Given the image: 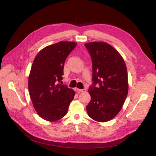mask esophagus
I'll return each mask as SVG.
<instances>
[{
	"label": "esophagus",
	"mask_w": 156,
	"mask_h": 156,
	"mask_svg": "<svg viewBox=\"0 0 156 156\" xmlns=\"http://www.w3.org/2000/svg\"><path fill=\"white\" fill-rule=\"evenodd\" d=\"M77 91L79 92H86V89H78L77 88Z\"/></svg>",
	"instance_id": "34e87169"
}]
</instances>
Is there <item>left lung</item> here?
Returning a JSON list of instances; mask_svg holds the SVG:
<instances>
[{
  "label": "left lung",
  "instance_id": "left-lung-1",
  "mask_svg": "<svg viewBox=\"0 0 156 156\" xmlns=\"http://www.w3.org/2000/svg\"><path fill=\"white\" fill-rule=\"evenodd\" d=\"M92 62L91 96L86 109L88 116L99 122L108 121L121 109L128 95V73L125 61L109 44L103 42L85 44Z\"/></svg>",
  "mask_w": 156,
  "mask_h": 156
}]
</instances>
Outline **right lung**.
Masks as SVG:
<instances>
[{
	"label": "right lung",
	"mask_w": 156,
	"mask_h": 156,
	"mask_svg": "<svg viewBox=\"0 0 156 156\" xmlns=\"http://www.w3.org/2000/svg\"><path fill=\"white\" fill-rule=\"evenodd\" d=\"M74 42H59L42 49L32 64L28 90L33 105L45 120L55 121L68 112L75 91L62 85L66 59L75 48Z\"/></svg>",
	"instance_id": "1"
}]
</instances>
